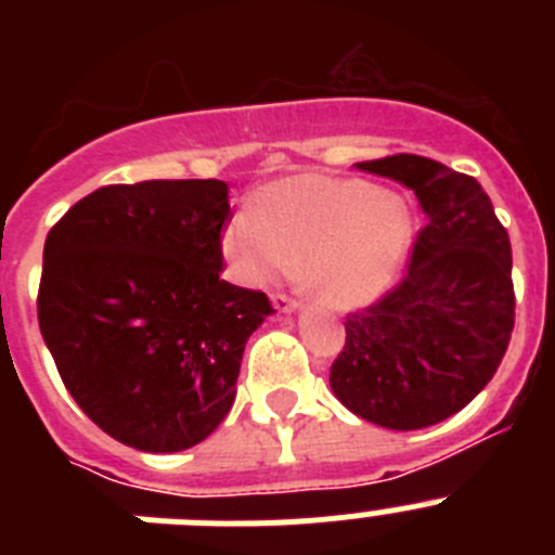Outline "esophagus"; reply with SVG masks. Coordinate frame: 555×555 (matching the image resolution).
<instances>
[{
    "instance_id": "34e87169",
    "label": "esophagus",
    "mask_w": 555,
    "mask_h": 555,
    "mask_svg": "<svg viewBox=\"0 0 555 555\" xmlns=\"http://www.w3.org/2000/svg\"><path fill=\"white\" fill-rule=\"evenodd\" d=\"M272 302L281 313H292V311H297V308H300V302L294 300V297H288V294H272Z\"/></svg>"
}]
</instances>
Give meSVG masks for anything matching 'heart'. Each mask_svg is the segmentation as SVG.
<instances>
[{"instance_id":"obj_1","label":"heart","mask_w":555,"mask_h":555,"mask_svg":"<svg viewBox=\"0 0 555 555\" xmlns=\"http://www.w3.org/2000/svg\"><path fill=\"white\" fill-rule=\"evenodd\" d=\"M411 244L414 214L400 194L325 175L267 185L222 230L242 283L263 286L302 258V281L341 308L377 300L403 272Z\"/></svg>"}]
</instances>
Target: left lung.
I'll use <instances>...</instances> for the list:
<instances>
[{
	"instance_id": "1",
	"label": "left lung",
	"mask_w": 555,
	"mask_h": 555,
	"mask_svg": "<svg viewBox=\"0 0 555 555\" xmlns=\"http://www.w3.org/2000/svg\"><path fill=\"white\" fill-rule=\"evenodd\" d=\"M409 185L425 210L403 281L347 313L331 389L366 423H442L492 380L514 331L512 242L469 175L423 155L356 164Z\"/></svg>"
}]
</instances>
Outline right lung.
Segmentation results:
<instances>
[{
	"mask_svg": "<svg viewBox=\"0 0 555 555\" xmlns=\"http://www.w3.org/2000/svg\"><path fill=\"white\" fill-rule=\"evenodd\" d=\"M228 219L222 180H144L102 185L49 230L41 336L75 403L127 448H194L233 405L274 308L219 278Z\"/></svg>",
	"mask_w": 555,
	"mask_h": 555,
	"instance_id": "right-lung-1",
	"label": "right lung"
}]
</instances>
